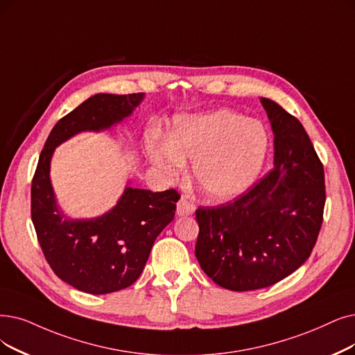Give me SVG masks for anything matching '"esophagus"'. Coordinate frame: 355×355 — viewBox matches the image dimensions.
Segmentation results:
<instances>
[{"label": "esophagus", "mask_w": 355, "mask_h": 355, "mask_svg": "<svg viewBox=\"0 0 355 355\" xmlns=\"http://www.w3.org/2000/svg\"><path fill=\"white\" fill-rule=\"evenodd\" d=\"M195 211V204L189 202L187 198H182L178 202V216H191Z\"/></svg>", "instance_id": "obj_1"}]
</instances>
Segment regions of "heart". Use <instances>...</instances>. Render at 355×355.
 Returning a JSON list of instances; mask_svg holds the SVG:
<instances>
[{
    "mask_svg": "<svg viewBox=\"0 0 355 355\" xmlns=\"http://www.w3.org/2000/svg\"><path fill=\"white\" fill-rule=\"evenodd\" d=\"M151 160L170 178L192 162L195 185L209 201L243 193L261 172L268 137L263 126L227 109L179 118L167 139L148 141Z\"/></svg>",
    "mask_w": 355,
    "mask_h": 355,
    "instance_id": "1",
    "label": "heart"
}]
</instances>
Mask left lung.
<instances>
[{
	"instance_id": "obj_1",
	"label": "left lung",
	"mask_w": 355,
	"mask_h": 355,
	"mask_svg": "<svg viewBox=\"0 0 355 355\" xmlns=\"http://www.w3.org/2000/svg\"><path fill=\"white\" fill-rule=\"evenodd\" d=\"M274 131V167L248 192L195 211V257L202 271L232 291L259 290L300 268L323 223L324 172L318 153L291 113L262 97Z\"/></svg>"
}]
</instances>
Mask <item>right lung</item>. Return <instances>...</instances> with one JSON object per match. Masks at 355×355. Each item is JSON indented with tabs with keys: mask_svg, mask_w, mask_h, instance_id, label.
Segmentation results:
<instances>
[{
	"mask_svg": "<svg viewBox=\"0 0 355 355\" xmlns=\"http://www.w3.org/2000/svg\"><path fill=\"white\" fill-rule=\"evenodd\" d=\"M143 93L96 94L61 118L42 148L32 179V221L52 271L89 294L132 286L143 272L154 240L173 220L179 192L126 188L107 214L69 221L56 208L49 180L55 147L80 131H101L131 115Z\"/></svg>",
	"mask_w": 355,
	"mask_h": 355,
	"instance_id": "right-lung-1",
	"label": "right lung"
}]
</instances>
